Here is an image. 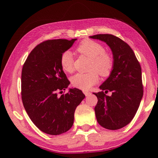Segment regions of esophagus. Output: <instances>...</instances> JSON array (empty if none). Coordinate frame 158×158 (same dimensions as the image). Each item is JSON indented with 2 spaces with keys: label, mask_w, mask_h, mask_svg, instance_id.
I'll return each instance as SVG.
<instances>
[{
  "label": "esophagus",
  "mask_w": 158,
  "mask_h": 158,
  "mask_svg": "<svg viewBox=\"0 0 158 158\" xmlns=\"http://www.w3.org/2000/svg\"><path fill=\"white\" fill-rule=\"evenodd\" d=\"M84 93L85 94V96H89V95H90V94H91V93L90 92H89V91H86V90H84Z\"/></svg>",
  "instance_id": "obj_1"
}]
</instances>
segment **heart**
I'll return each mask as SVG.
<instances>
[{"mask_svg":"<svg viewBox=\"0 0 158 158\" xmlns=\"http://www.w3.org/2000/svg\"><path fill=\"white\" fill-rule=\"evenodd\" d=\"M81 55L91 58L89 73H77L71 78L72 85L77 89L86 90L97 84L98 74L106 77L111 74L114 66V57L110 53L105 52L102 44L90 39L82 40L76 48ZM61 68L68 73L74 71V58L71 52L65 51L60 57Z\"/></svg>","mask_w":158,"mask_h":158,"instance_id":"b5f03b06","label":"heart"}]
</instances>
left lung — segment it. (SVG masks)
Instances as JSON below:
<instances>
[{
	"label": "left lung",
	"mask_w": 158,
	"mask_h": 158,
	"mask_svg": "<svg viewBox=\"0 0 158 158\" xmlns=\"http://www.w3.org/2000/svg\"><path fill=\"white\" fill-rule=\"evenodd\" d=\"M107 44L113 53L114 66L109 78L100 86L95 106L96 118L102 127L115 130L132 121L139 106L143 90L140 63L129 45L111 34L90 36ZM112 92L111 96L106 94Z\"/></svg>",
	"instance_id": "obj_1"
}]
</instances>
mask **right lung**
Instances as JSON below:
<instances>
[{"label":"right lung","mask_w":158,"mask_h":158,"mask_svg":"<svg viewBox=\"0 0 158 158\" xmlns=\"http://www.w3.org/2000/svg\"><path fill=\"white\" fill-rule=\"evenodd\" d=\"M77 39L49 40L29 53L21 71V99L29 118L42 132L51 135L66 132L74 123V111L85 95L78 89L58 97L69 81L60 65L61 53Z\"/></svg>","instance_id":"right-lung-1"}]
</instances>
